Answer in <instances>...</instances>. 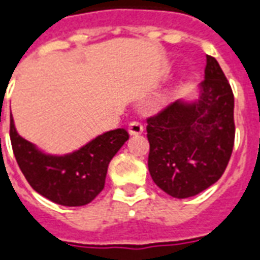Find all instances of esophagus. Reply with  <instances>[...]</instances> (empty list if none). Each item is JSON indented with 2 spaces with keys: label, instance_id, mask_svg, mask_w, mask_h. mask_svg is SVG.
<instances>
[{
  "label": "esophagus",
  "instance_id": "obj_1",
  "mask_svg": "<svg viewBox=\"0 0 260 260\" xmlns=\"http://www.w3.org/2000/svg\"><path fill=\"white\" fill-rule=\"evenodd\" d=\"M128 132H129V135H141L143 132V125L141 122H138V121H134L128 126Z\"/></svg>",
  "mask_w": 260,
  "mask_h": 260
}]
</instances>
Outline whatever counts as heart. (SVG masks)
<instances>
[{"label":"heart","mask_w":260,"mask_h":260,"mask_svg":"<svg viewBox=\"0 0 260 260\" xmlns=\"http://www.w3.org/2000/svg\"><path fill=\"white\" fill-rule=\"evenodd\" d=\"M170 100H171V93H166V94H163V96L158 99V104H160V106H164V104H167Z\"/></svg>","instance_id":"obj_1"}]
</instances>
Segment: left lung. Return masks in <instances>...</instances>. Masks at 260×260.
Returning <instances> with one entry per match:
<instances>
[{
    "label": "left lung",
    "instance_id": "1",
    "mask_svg": "<svg viewBox=\"0 0 260 260\" xmlns=\"http://www.w3.org/2000/svg\"><path fill=\"white\" fill-rule=\"evenodd\" d=\"M146 131L149 173L166 193L185 199L220 180L234 147V94L216 58L206 57L196 99L170 104Z\"/></svg>",
    "mask_w": 260,
    "mask_h": 260
}]
</instances>
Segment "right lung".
Instances as JSON below:
<instances>
[{
  "label": "right lung",
  "mask_w": 260,
  "mask_h": 260,
  "mask_svg": "<svg viewBox=\"0 0 260 260\" xmlns=\"http://www.w3.org/2000/svg\"><path fill=\"white\" fill-rule=\"evenodd\" d=\"M9 136L18 166L31 188L62 206H85L103 191L108 164L129 138L118 128L72 153L48 154L18 134L12 115Z\"/></svg>",
  "instance_id": "right-lung-1"
}]
</instances>
